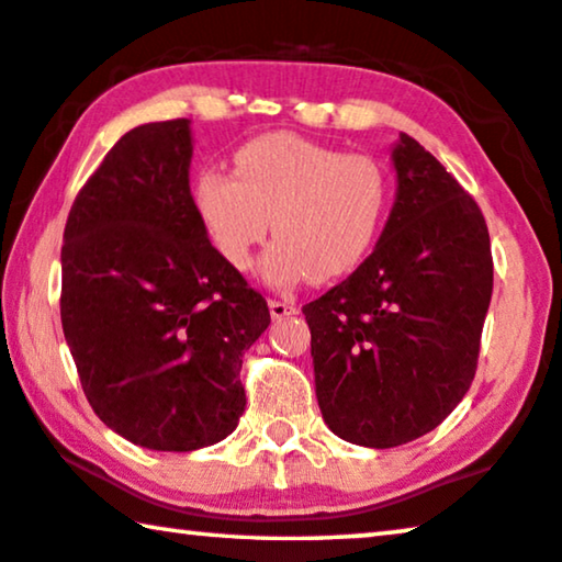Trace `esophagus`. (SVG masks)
Instances as JSON below:
<instances>
[{
  "mask_svg": "<svg viewBox=\"0 0 562 562\" xmlns=\"http://www.w3.org/2000/svg\"><path fill=\"white\" fill-rule=\"evenodd\" d=\"M269 308H271V318H276V322H281V318L299 314L296 306L289 304V301H279V299H271L269 301Z\"/></svg>",
  "mask_w": 562,
  "mask_h": 562,
  "instance_id": "34e87169",
  "label": "esophagus"
}]
</instances>
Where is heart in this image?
I'll list each match as a JSON object with an SVG mask.
<instances>
[{
	"label": "heart",
	"instance_id": "obj_1",
	"mask_svg": "<svg viewBox=\"0 0 562 562\" xmlns=\"http://www.w3.org/2000/svg\"><path fill=\"white\" fill-rule=\"evenodd\" d=\"M236 176L203 170L195 209L233 269L246 271L269 236L263 258L273 286L326 283L364 261L390 203V178L369 155L341 153L293 133L261 135L233 155Z\"/></svg>",
	"mask_w": 562,
	"mask_h": 562
}]
</instances>
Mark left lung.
<instances>
[{"mask_svg":"<svg viewBox=\"0 0 562 562\" xmlns=\"http://www.w3.org/2000/svg\"><path fill=\"white\" fill-rule=\"evenodd\" d=\"M379 244L304 306L316 400L351 445H407L468 394L492 296L490 233L470 193L409 135Z\"/></svg>","mask_w":562,"mask_h":562,"instance_id":"obj_1","label":"left lung"}]
</instances>
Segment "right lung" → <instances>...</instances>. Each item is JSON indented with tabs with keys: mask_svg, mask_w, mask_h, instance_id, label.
<instances>
[{
	"mask_svg": "<svg viewBox=\"0 0 562 562\" xmlns=\"http://www.w3.org/2000/svg\"><path fill=\"white\" fill-rule=\"evenodd\" d=\"M191 120L133 127L67 215L59 316L85 396L158 452L226 439L246 409L244 351L271 324L209 240L191 195Z\"/></svg>",
	"mask_w": 562,
	"mask_h": 562,
	"instance_id": "1",
	"label": "right lung"
}]
</instances>
